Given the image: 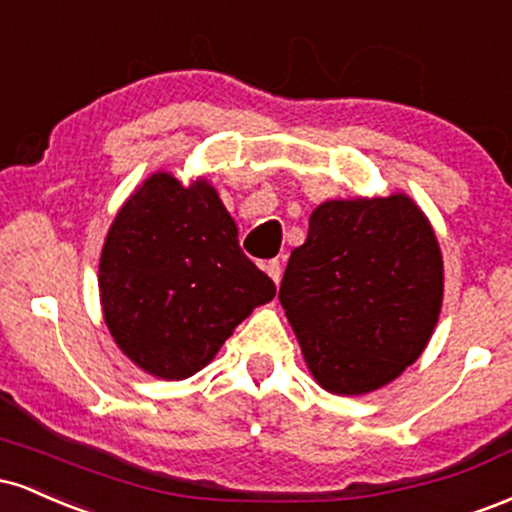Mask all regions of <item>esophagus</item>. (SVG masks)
<instances>
[{
    "instance_id": "1",
    "label": "esophagus",
    "mask_w": 512,
    "mask_h": 512,
    "mask_svg": "<svg viewBox=\"0 0 512 512\" xmlns=\"http://www.w3.org/2000/svg\"><path fill=\"white\" fill-rule=\"evenodd\" d=\"M264 272L272 276L274 284H279V281H281V264H279V260L264 262Z\"/></svg>"
}]
</instances>
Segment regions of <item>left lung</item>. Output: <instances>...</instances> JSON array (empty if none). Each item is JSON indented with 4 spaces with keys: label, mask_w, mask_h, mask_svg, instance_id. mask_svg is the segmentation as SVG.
<instances>
[{
    "label": "left lung",
    "mask_w": 512,
    "mask_h": 512,
    "mask_svg": "<svg viewBox=\"0 0 512 512\" xmlns=\"http://www.w3.org/2000/svg\"><path fill=\"white\" fill-rule=\"evenodd\" d=\"M279 301L317 383L334 395L378 390L421 356L438 322L431 223L404 195L320 204Z\"/></svg>",
    "instance_id": "8db88e82"
}]
</instances>
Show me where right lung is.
I'll return each mask as SVG.
<instances>
[{"label": "right lung", "instance_id": "obj_1", "mask_svg": "<svg viewBox=\"0 0 512 512\" xmlns=\"http://www.w3.org/2000/svg\"><path fill=\"white\" fill-rule=\"evenodd\" d=\"M101 303L117 346L166 380L204 368L276 286L245 257L214 187L156 173L115 216L101 255Z\"/></svg>", "mask_w": 512, "mask_h": 512}]
</instances>
